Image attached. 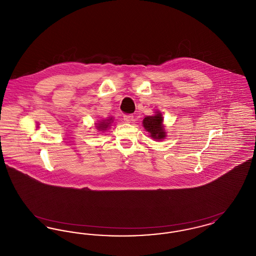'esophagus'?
Returning a JSON list of instances; mask_svg holds the SVG:
<instances>
[{
  "label": "esophagus",
  "instance_id": "34e87169",
  "mask_svg": "<svg viewBox=\"0 0 256 256\" xmlns=\"http://www.w3.org/2000/svg\"><path fill=\"white\" fill-rule=\"evenodd\" d=\"M124 120L126 122H130L132 121H134V116L132 114H124Z\"/></svg>",
  "mask_w": 256,
  "mask_h": 256
}]
</instances>
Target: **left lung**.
Returning a JSON list of instances; mask_svg holds the SVG:
<instances>
[{
	"instance_id": "obj_1",
	"label": "left lung",
	"mask_w": 256,
	"mask_h": 256,
	"mask_svg": "<svg viewBox=\"0 0 256 256\" xmlns=\"http://www.w3.org/2000/svg\"><path fill=\"white\" fill-rule=\"evenodd\" d=\"M163 122V117L162 115L158 113L154 116H146L145 119L143 120V126L146 128V132L150 134V136L154 139H163L166 135L164 132V126L162 124Z\"/></svg>"
}]
</instances>
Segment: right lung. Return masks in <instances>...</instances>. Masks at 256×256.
Instances as JSON below:
<instances>
[{"mask_svg":"<svg viewBox=\"0 0 256 256\" xmlns=\"http://www.w3.org/2000/svg\"><path fill=\"white\" fill-rule=\"evenodd\" d=\"M110 121H112V119H110V120H106V121H104V122H100V124H98V130H106L108 128V126H110Z\"/></svg>","mask_w":256,"mask_h":256,"instance_id":"obj_1","label":"right lung"}]
</instances>
